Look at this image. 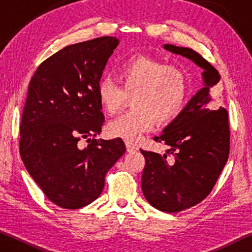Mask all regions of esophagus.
<instances>
[{"label": "esophagus", "mask_w": 252, "mask_h": 252, "mask_svg": "<svg viewBox=\"0 0 252 252\" xmlns=\"http://www.w3.org/2000/svg\"><path fill=\"white\" fill-rule=\"evenodd\" d=\"M126 151L127 152H135L138 150V147L134 146L133 143H130V142H126Z\"/></svg>", "instance_id": "esophagus-1"}]
</instances>
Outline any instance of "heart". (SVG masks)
I'll return each instance as SVG.
<instances>
[{
	"instance_id": "1",
	"label": "heart",
	"mask_w": 252,
	"mask_h": 252,
	"mask_svg": "<svg viewBox=\"0 0 252 252\" xmlns=\"http://www.w3.org/2000/svg\"><path fill=\"white\" fill-rule=\"evenodd\" d=\"M117 74L121 87L109 78L97 84L96 96L101 108L109 116H114L133 96V110L109 123L111 136L136 142L157 122L167 125L180 114L188 95V79L179 66L138 55L123 62Z\"/></svg>"
}]
</instances>
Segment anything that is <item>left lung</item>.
Instances as JSON below:
<instances>
[{"mask_svg": "<svg viewBox=\"0 0 252 252\" xmlns=\"http://www.w3.org/2000/svg\"><path fill=\"white\" fill-rule=\"evenodd\" d=\"M163 48L203 70L202 89L163 133L155 136L169 150L164 155L141 150L146 159L141 181L144 197L158 210L177 213L201 202L211 192L227 163L230 131L227 110L216 104L219 72L192 49L172 44Z\"/></svg>", "mask_w": 252, "mask_h": 252, "instance_id": "obj_1", "label": "left lung"}]
</instances>
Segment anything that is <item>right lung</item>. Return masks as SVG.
Returning <instances> with one entry per match:
<instances>
[{"instance_id":"obj_1","label":"right lung","mask_w":252,"mask_h":252,"mask_svg":"<svg viewBox=\"0 0 252 252\" xmlns=\"http://www.w3.org/2000/svg\"><path fill=\"white\" fill-rule=\"evenodd\" d=\"M118 44L117 37L102 36L65 46L42 62L30 81L20 155L30 176L60 208L94 201L106 172L126 152L120 138L94 139L104 122L96 88ZM81 138L88 139V147L78 146Z\"/></svg>"}]
</instances>
